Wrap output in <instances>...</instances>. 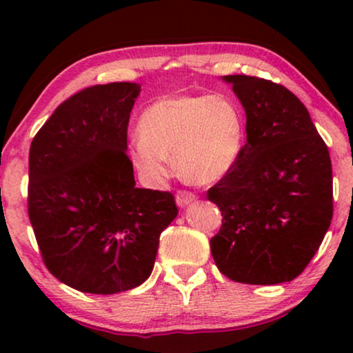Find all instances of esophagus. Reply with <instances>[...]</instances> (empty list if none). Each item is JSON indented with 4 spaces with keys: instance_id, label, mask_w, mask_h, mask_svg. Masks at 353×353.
<instances>
[{
    "instance_id": "34e87169",
    "label": "esophagus",
    "mask_w": 353,
    "mask_h": 353,
    "mask_svg": "<svg viewBox=\"0 0 353 353\" xmlns=\"http://www.w3.org/2000/svg\"><path fill=\"white\" fill-rule=\"evenodd\" d=\"M176 204L180 207H185L188 204H191L192 201L197 199V196L194 192H190V191H185V190H180L176 192Z\"/></svg>"
}]
</instances>
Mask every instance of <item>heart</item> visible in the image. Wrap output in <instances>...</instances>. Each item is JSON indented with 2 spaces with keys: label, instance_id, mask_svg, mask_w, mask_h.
<instances>
[{
  "label": "heart",
  "instance_id": "heart-1",
  "mask_svg": "<svg viewBox=\"0 0 353 353\" xmlns=\"http://www.w3.org/2000/svg\"><path fill=\"white\" fill-rule=\"evenodd\" d=\"M130 159L149 186L170 175L172 161L185 178L215 183L228 175L245 144V120L228 94H173L143 110Z\"/></svg>",
  "mask_w": 353,
  "mask_h": 353
}]
</instances>
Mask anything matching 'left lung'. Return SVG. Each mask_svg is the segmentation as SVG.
Wrapping results in <instances>:
<instances>
[{
    "label": "left lung",
    "instance_id": "obj_1",
    "mask_svg": "<svg viewBox=\"0 0 353 353\" xmlns=\"http://www.w3.org/2000/svg\"><path fill=\"white\" fill-rule=\"evenodd\" d=\"M223 79L244 105L248 141L233 170L207 191L223 216L212 257L236 283L292 281L331 225L330 151L305 105L283 85Z\"/></svg>",
    "mask_w": 353,
    "mask_h": 353
}]
</instances>
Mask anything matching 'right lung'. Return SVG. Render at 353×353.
<instances>
[{
  "instance_id": "right-lung-1",
  "label": "right lung",
  "mask_w": 353,
  "mask_h": 353,
  "mask_svg": "<svg viewBox=\"0 0 353 353\" xmlns=\"http://www.w3.org/2000/svg\"><path fill=\"white\" fill-rule=\"evenodd\" d=\"M139 85L90 86L64 101L28 154V219L48 272L90 294L146 281L178 214L168 191L137 188L127 130Z\"/></svg>"
}]
</instances>
